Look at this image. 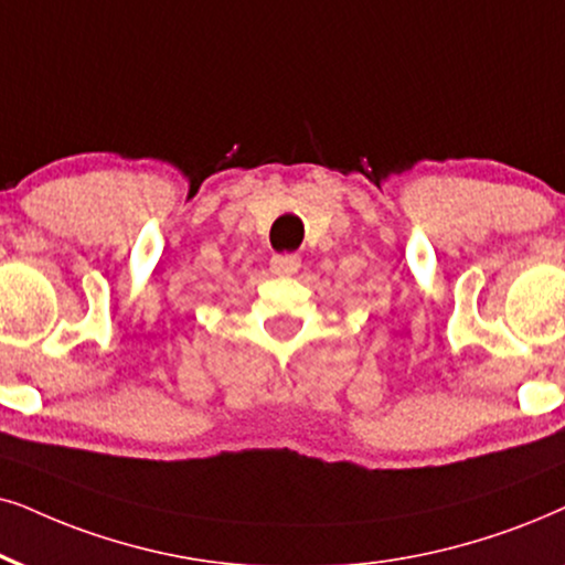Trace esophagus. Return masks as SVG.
<instances>
[{"label":"esophagus","mask_w":565,"mask_h":565,"mask_svg":"<svg viewBox=\"0 0 565 565\" xmlns=\"http://www.w3.org/2000/svg\"><path fill=\"white\" fill-rule=\"evenodd\" d=\"M299 266H302V260H299V255L295 253L274 255V258H270V270H274L276 276H295Z\"/></svg>","instance_id":"esophagus-1"}]
</instances>
